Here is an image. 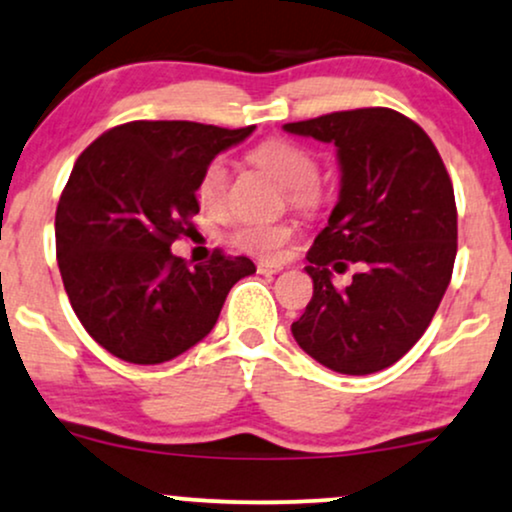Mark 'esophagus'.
Here are the masks:
<instances>
[{
    "label": "esophagus",
    "mask_w": 512,
    "mask_h": 512,
    "mask_svg": "<svg viewBox=\"0 0 512 512\" xmlns=\"http://www.w3.org/2000/svg\"><path fill=\"white\" fill-rule=\"evenodd\" d=\"M256 270H258V273H261V275H275V273H280L282 266H280V263L261 261V263H258V266H256Z\"/></svg>",
    "instance_id": "esophagus-1"
}]
</instances>
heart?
Returning a JSON list of instances; mask_svg holds the SVG:
<instances>
[{
    "label": "heart",
    "mask_w": 512,
    "mask_h": 512,
    "mask_svg": "<svg viewBox=\"0 0 512 512\" xmlns=\"http://www.w3.org/2000/svg\"><path fill=\"white\" fill-rule=\"evenodd\" d=\"M249 160L278 179L285 189H290L294 206L311 208L318 203V162L299 143L287 138H270L251 148ZM227 189H230V170L225 160L213 158L206 162L196 182L198 203L210 213H218L225 206ZM292 239L294 225L290 222H244L230 232V244L256 258H278Z\"/></svg>",
    "instance_id": "heart-1"
}]
</instances>
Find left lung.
I'll return each instance as SVG.
<instances>
[{
	"label": "left lung",
	"instance_id": "8db88e82",
	"mask_svg": "<svg viewBox=\"0 0 512 512\" xmlns=\"http://www.w3.org/2000/svg\"><path fill=\"white\" fill-rule=\"evenodd\" d=\"M335 143L340 198L306 254L314 297L292 323L297 345L338 374H376L414 347L434 318L458 254L448 170L419 124L364 107L285 124ZM360 270L335 288L332 270Z\"/></svg>",
	"mask_w": 512,
	"mask_h": 512
}]
</instances>
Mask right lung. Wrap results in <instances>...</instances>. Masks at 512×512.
Masks as SVG:
<instances>
[{"mask_svg": "<svg viewBox=\"0 0 512 512\" xmlns=\"http://www.w3.org/2000/svg\"><path fill=\"white\" fill-rule=\"evenodd\" d=\"M256 126L129 122L78 155L57 215V263L88 335L129 364H162L213 330L234 282L256 273L246 256L220 249L189 268L172 242L198 213L206 162Z\"/></svg>", "mask_w": 512, "mask_h": 512, "instance_id": "add662e5", "label": "right lung"}]
</instances>
